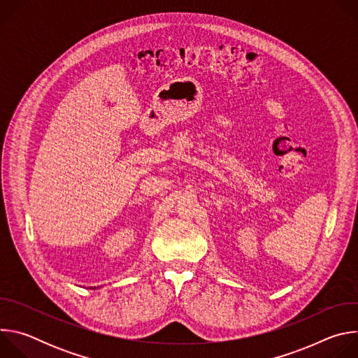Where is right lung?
Segmentation results:
<instances>
[{
    "instance_id": "obj_1",
    "label": "right lung",
    "mask_w": 358,
    "mask_h": 358,
    "mask_svg": "<svg viewBox=\"0 0 358 358\" xmlns=\"http://www.w3.org/2000/svg\"><path fill=\"white\" fill-rule=\"evenodd\" d=\"M92 289H96V287H92Z\"/></svg>"
}]
</instances>
